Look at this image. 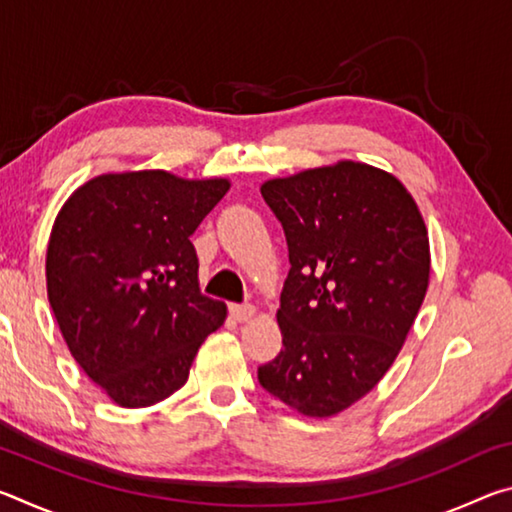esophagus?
Here are the masks:
<instances>
[{
  "label": "esophagus",
  "mask_w": 512,
  "mask_h": 512,
  "mask_svg": "<svg viewBox=\"0 0 512 512\" xmlns=\"http://www.w3.org/2000/svg\"><path fill=\"white\" fill-rule=\"evenodd\" d=\"M230 314L235 320H239V323H248L250 318H255L257 309L253 305H230Z\"/></svg>",
  "instance_id": "obj_1"
}]
</instances>
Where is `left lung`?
Here are the masks:
<instances>
[{"mask_svg":"<svg viewBox=\"0 0 512 512\" xmlns=\"http://www.w3.org/2000/svg\"><path fill=\"white\" fill-rule=\"evenodd\" d=\"M262 196L289 246L277 325L284 348L259 368L268 393L332 418L375 388L429 289L422 212L393 173L339 160L271 178Z\"/></svg>","mask_w":512,"mask_h":512,"instance_id":"8db88e82","label":"left lung"}]
</instances>
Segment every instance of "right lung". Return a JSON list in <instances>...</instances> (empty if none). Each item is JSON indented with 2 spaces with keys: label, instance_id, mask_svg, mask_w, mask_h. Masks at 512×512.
<instances>
[{
  "label": "right lung",
  "instance_id": "add662e5",
  "mask_svg": "<svg viewBox=\"0 0 512 512\" xmlns=\"http://www.w3.org/2000/svg\"><path fill=\"white\" fill-rule=\"evenodd\" d=\"M228 189V178L108 171L60 207L47 246L49 305L76 363L124 409L183 388L228 316L198 289L189 241Z\"/></svg>",
  "mask_w": 512,
  "mask_h": 512
}]
</instances>
